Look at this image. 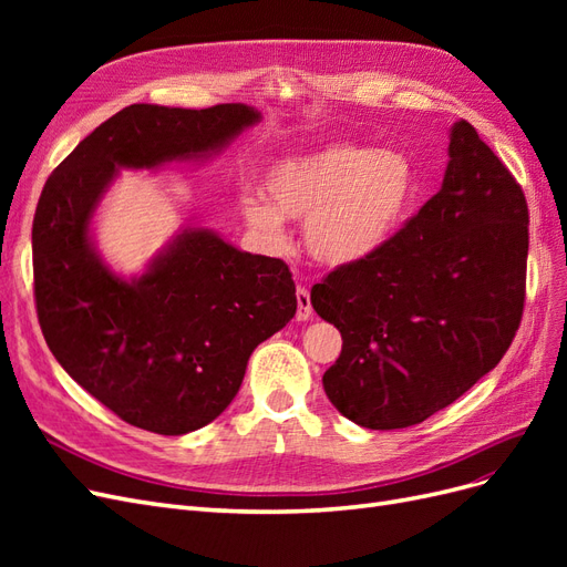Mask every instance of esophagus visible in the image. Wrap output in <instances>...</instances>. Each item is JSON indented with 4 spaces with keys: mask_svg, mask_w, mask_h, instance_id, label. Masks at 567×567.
Instances as JSON below:
<instances>
[{
    "mask_svg": "<svg viewBox=\"0 0 567 567\" xmlns=\"http://www.w3.org/2000/svg\"><path fill=\"white\" fill-rule=\"evenodd\" d=\"M296 298H298V321H307L312 317V300H310V288L307 286H298L296 290Z\"/></svg>",
    "mask_w": 567,
    "mask_h": 567,
    "instance_id": "34e87169",
    "label": "esophagus"
}]
</instances>
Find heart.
Returning a JSON list of instances; mask_svg holds the SVG:
<instances>
[{
    "mask_svg": "<svg viewBox=\"0 0 567 567\" xmlns=\"http://www.w3.org/2000/svg\"><path fill=\"white\" fill-rule=\"evenodd\" d=\"M269 200L246 196L241 213L250 231L281 244L285 217L307 219V248L321 262L350 265L381 250L400 231L419 198L416 165L402 151H373L336 142L274 165Z\"/></svg>",
    "mask_w": 567,
    "mask_h": 567,
    "instance_id": "obj_1",
    "label": "heart"
}]
</instances>
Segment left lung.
<instances>
[{
  "label": "left lung",
  "instance_id": "1",
  "mask_svg": "<svg viewBox=\"0 0 567 567\" xmlns=\"http://www.w3.org/2000/svg\"><path fill=\"white\" fill-rule=\"evenodd\" d=\"M527 225L523 186L461 120L440 192L381 250L312 286L317 315L342 336L323 373L342 416L416 425L502 362L523 319Z\"/></svg>",
  "mask_w": 567,
  "mask_h": 567
}]
</instances>
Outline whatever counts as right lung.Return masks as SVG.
<instances>
[{
    "label": "right lung",
    "instance_id": "right-lung-1",
    "mask_svg": "<svg viewBox=\"0 0 567 567\" xmlns=\"http://www.w3.org/2000/svg\"><path fill=\"white\" fill-rule=\"evenodd\" d=\"M260 113L134 104L49 175L32 219V290L47 346L117 419L158 435L215 421L241 388L252 350L296 317L293 274L196 229L123 281L90 246V217L117 167H156L219 148Z\"/></svg>",
    "mask_w": 567,
    "mask_h": 567
}]
</instances>
